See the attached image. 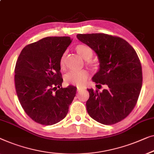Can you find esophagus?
I'll use <instances>...</instances> for the list:
<instances>
[{
  "label": "esophagus",
  "mask_w": 154,
  "mask_h": 154,
  "mask_svg": "<svg viewBox=\"0 0 154 154\" xmlns=\"http://www.w3.org/2000/svg\"><path fill=\"white\" fill-rule=\"evenodd\" d=\"M82 90V89H81V88H77V92H81Z\"/></svg>",
  "instance_id": "1"
}]
</instances>
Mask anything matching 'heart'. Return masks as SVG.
Returning a JSON list of instances; mask_svg holds the SVG:
<instances>
[{"instance_id": "b5f03b06", "label": "heart", "mask_w": 154, "mask_h": 154, "mask_svg": "<svg viewBox=\"0 0 154 154\" xmlns=\"http://www.w3.org/2000/svg\"><path fill=\"white\" fill-rule=\"evenodd\" d=\"M75 51L82 58L85 60H88V64L93 69L97 68V65L96 63L90 61V60L92 57L93 51L90 46L85 44H79L75 46ZM65 64V53L62 55L60 64L61 68H63ZM89 72L86 70L81 71H72V72L66 73L64 80L65 82L69 84L73 85L77 87H82L85 85L87 81L89 78Z\"/></svg>"}]
</instances>
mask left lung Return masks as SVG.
I'll use <instances>...</instances> for the list:
<instances>
[{
    "instance_id": "1",
    "label": "left lung",
    "mask_w": 154,
    "mask_h": 154,
    "mask_svg": "<svg viewBox=\"0 0 154 154\" xmlns=\"http://www.w3.org/2000/svg\"><path fill=\"white\" fill-rule=\"evenodd\" d=\"M77 38L99 58V70L92 81L107 85L101 92L88 89L89 115L104 125L119 122L133 110L141 91L142 66L136 52L126 40L104 33L78 34Z\"/></svg>"
}]
</instances>
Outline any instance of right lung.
I'll return each instance as SVG.
<instances>
[{
	"label": "right lung",
	"mask_w": 154,
	"mask_h": 154,
	"mask_svg": "<svg viewBox=\"0 0 154 154\" xmlns=\"http://www.w3.org/2000/svg\"><path fill=\"white\" fill-rule=\"evenodd\" d=\"M69 37H47L21 51L14 69L17 94L33 121L53 125L67 115L76 88H62L60 61L72 42Z\"/></svg>",
	"instance_id": "add662e5"
}]
</instances>
